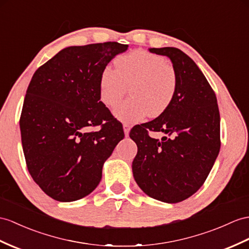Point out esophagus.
Listing matches in <instances>:
<instances>
[{
    "label": "esophagus",
    "instance_id": "1",
    "mask_svg": "<svg viewBox=\"0 0 249 249\" xmlns=\"http://www.w3.org/2000/svg\"><path fill=\"white\" fill-rule=\"evenodd\" d=\"M130 130H131V125L128 124H124V135L125 136L129 135Z\"/></svg>",
    "mask_w": 249,
    "mask_h": 249
}]
</instances>
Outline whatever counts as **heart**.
<instances>
[{
    "instance_id": "heart-1",
    "label": "heart",
    "mask_w": 249,
    "mask_h": 249,
    "mask_svg": "<svg viewBox=\"0 0 249 249\" xmlns=\"http://www.w3.org/2000/svg\"><path fill=\"white\" fill-rule=\"evenodd\" d=\"M114 71L106 68L99 77V97L107 107L116 106L130 89L131 97L115 108V116L136 123L149 115L157 117L171 106L178 76L167 60L145 51H133L114 60Z\"/></svg>"
}]
</instances>
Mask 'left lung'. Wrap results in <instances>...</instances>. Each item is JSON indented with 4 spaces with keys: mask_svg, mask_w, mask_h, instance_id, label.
I'll return each instance as SVG.
<instances>
[{
    "mask_svg": "<svg viewBox=\"0 0 249 249\" xmlns=\"http://www.w3.org/2000/svg\"><path fill=\"white\" fill-rule=\"evenodd\" d=\"M149 51L171 60L178 89L165 113L131 130L137 144L132 171L145 195L174 204L195 195L213 167L221 147L220 112L213 89L189 56L175 47ZM148 129L174 137L160 141Z\"/></svg>",
    "mask_w": 249,
    "mask_h": 249,
    "instance_id": "1",
    "label": "left lung"
}]
</instances>
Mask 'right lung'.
Listing matches in <instances>:
<instances>
[{
    "instance_id": "add662e5",
    "label": "right lung",
    "mask_w": 249,
    "mask_h": 249,
    "mask_svg": "<svg viewBox=\"0 0 249 249\" xmlns=\"http://www.w3.org/2000/svg\"><path fill=\"white\" fill-rule=\"evenodd\" d=\"M128 45L70 46L35 71L20 118L24 156L33 179L48 196L72 202L98 186L102 167L124 137L100 101L99 77ZM101 125L96 132L89 126Z\"/></svg>"
}]
</instances>
